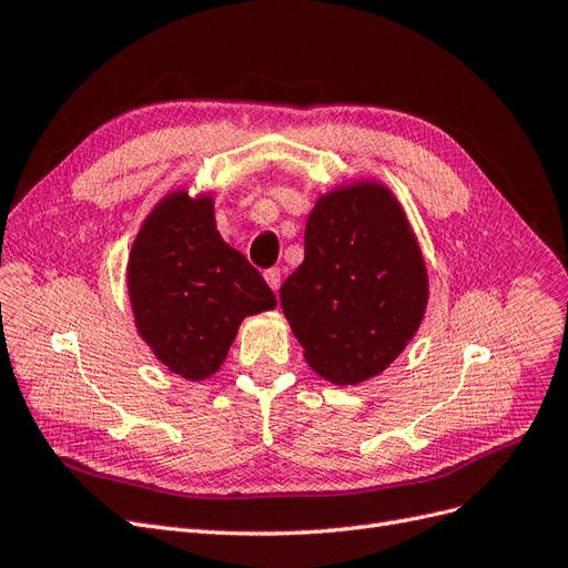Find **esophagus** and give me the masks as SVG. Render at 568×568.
Listing matches in <instances>:
<instances>
[{
  "instance_id": "34e87169",
  "label": "esophagus",
  "mask_w": 568,
  "mask_h": 568,
  "mask_svg": "<svg viewBox=\"0 0 568 568\" xmlns=\"http://www.w3.org/2000/svg\"><path fill=\"white\" fill-rule=\"evenodd\" d=\"M281 276H283V271H281L278 266H273V268H266V271H264V278H266V283H268V287H271L273 292H278V287H281Z\"/></svg>"
}]
</instances>
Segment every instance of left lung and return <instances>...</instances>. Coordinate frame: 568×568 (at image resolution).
I'll return each mask as SVG.
<instances>
[{"mask_svg": "<svg viewBox=\"0 0 568 568\" xmlns=\"http://www.w3.org/2000/svg\"><path fill=\"white\" fill-rule=\"evenodd\" d=\"M428 273L403 205L379 182L318 199L281 306L313 372L337 386L382 374L424 321Z\"/></svg>", "mask_w": 568, "mask_h": 568, "instance_id": "left-lung-1", "label": "left lung"}]
</instances>
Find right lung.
<instances>
[{"mask_svg":"<svg viewBox=\"0 0 568 568\" xmlns=\"http://www.w3.org/2000/svg\"><path fill=\"white\" fill-rule=\"evenodd\" d=\"M129 297L140 337L189 382L220 369L245 316L276 306L262 273L222 241L213 199L184 189L168 194L138 231Z\"/></svg>","mask_w":568,"mask_h":568,"instance_id":"add662e5","label":"right lung"}]
</instances>
